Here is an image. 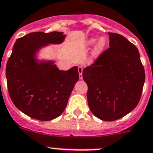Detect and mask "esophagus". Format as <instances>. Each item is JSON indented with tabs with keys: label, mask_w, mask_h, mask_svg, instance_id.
Masks as SVG:
<instances>
[{
	"label": "esophagus",
	"mask_w": 153,
	"mask_h": 153,
	"mask_svg": "<svg viewBox=\"0 0 153 153\" xmlns=\"http://www.w3.org/2000/svg\"><path fill=\"white\" fill-rule=\"evenodd\" d=\"M82 67H79L78 68V72H79V79H82Z\"/></svg>",
	"instance_id": "obj_1"
}]
</instances>
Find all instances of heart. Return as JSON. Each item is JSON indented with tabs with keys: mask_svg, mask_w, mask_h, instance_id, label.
<instances>
[{
	"mask_svg": "<svg viewBox=\"0 0 153 153\" xmlns=\"http://www.w3.org/2000/svg\"><path fill=\"white\" fill-rule=\"evenodd\" d=\"M96 40H97V39L94 38V37H91V38L88 39V40L85 41V45L86 46H88V47H89V46H91L92 45L94 44ZM106 45H107V39H106L104 37H101L99 40H97V43H96L94 49H93L92 54H91V55H92L93 59H96L101 56V54L103 53V52L104 51V49H105L106 47Z\"/></svg>",
	"mask_w": 153,
	"mask_h": 153,
	"instance_id": "obj_1",
	"label": "heart"
}]
</instances>
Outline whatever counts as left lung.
<instances>
[{
    "mask_svg": "<svg viewBox=\"0 0 153 153\" xmlns=\"http://www.w3.org/2000/svg\"><path fill=\"white\" fill-rule=\"evenodd\" d=\"M110 48L82 71L91 113L103 121H114L139 103L145 71L137 48L120 34L110 33Z\"/></svg>",
    "mask_w": 153,
    "mask_h": 153,
    "instance_id": "8db88e82",
    "label": "left lung"
}]
</instances>
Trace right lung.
Instances as JSON below:
<instances>
[{
	"instance_id": "1",
	"label": "right lung",
	"mask_w": 153,
	"mask_h": 153,
	"mask_svg": "<svg viewBox=\"0 0 153 153\" xmlns=\"http://www.w3.org/2000/svg\"><path fill=\"white\" fill-rule=\"evenodd\" d=\"M63 32H33L17 39L6 67L10 97L27 116L40 121L59 117L68 104L76 82V66L61 71L52 60L37 59L39 51L49 44H60Z\"/></svg>"
}]
</instances>
